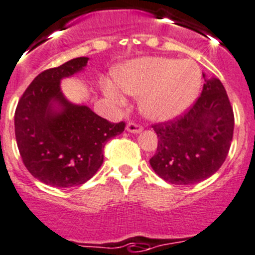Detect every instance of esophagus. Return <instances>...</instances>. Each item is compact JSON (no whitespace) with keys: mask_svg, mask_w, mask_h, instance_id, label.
Returning a JSON list of instances; mask_svg holds the SVG:
<instances>
[{"mask_svg":"<svg viewBox=\"0 0 255 255\" xmlns=\"http://www.w3.org/2000/svg\"><path fill=\"white\" fill-rule=\"evenodd\" d=\"M126 129H127L128 132L134 133V134H137V133L141 132L142 127L139 125H135V123H128L127 127H126Z\"/></svg>","mask_w":255,"mask_h":255,"instance_id":"obj_1","label":"esophagus"}]
</instances>
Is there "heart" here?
Segmentation results:
<instances>
[{"label":"heart","mask_w":255,"mask_h":255,"mask_svg":"<svg viewBox=\"0 0 255 255\" xmlns=\"http://www.w3.org/2000/svg\"><path fill=\"white\" fill-rule=\"evenodd\" d=\"M113 80L123 92L139 98L141 113L157 123L170 122L184 114L196 101L201 88V73L196 63L162 56L127 61L113 71ZM116 87L104 82L103 93L121 106L125 97Z\"/></svg>","instance_id":"heart-1"}]
</instances>
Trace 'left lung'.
<instances>
[{
    "instance_id": "8db88e82",
    "label": "left lung",
    "mask_w": 255,
    "mask_h": 255,
    "mask_svg": "<svg viewBox=\"0 0 255 255\" xmlns=\"http://www.w3.org/2000/svg\"><path fill=\"white\" fill-rule=\"evenodd\" d=\"M153 129L158 144L149 163L161 178L192 185L213 176L229 153L234 132V113L224 85L216 78H205L192 108L177 120L154 125Z\"/></svg>"
}]
</instances>
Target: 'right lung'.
I'll return each instance as SVG.
<instances>
[{
  "mask_svg": "<svg viewBox=\"0 0 255 255\" xmlns=\"http://www.w3.org/2000/svg\"><path fill=\"white\" fill-rule=\"evenodd\" d=\"M89 58H75L39 74L15 112V134L23 165L39 181L54 187L87 182L103 163L108 139L125 130L85 104L65 98L60 83L84 70Z\"/></svg>",
  "mask_w": 255,
  "mask_h": 255,
  "instance_id": "right-lung-1",
  "label": "right lung"
}]
</instances>
